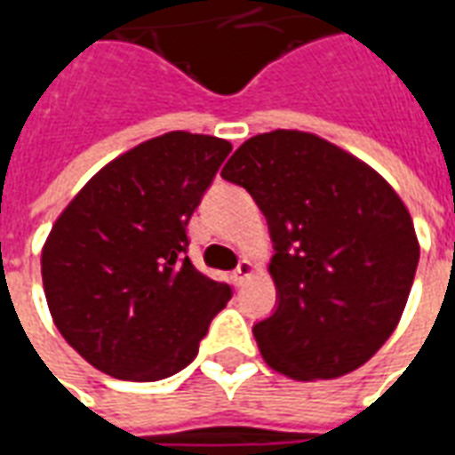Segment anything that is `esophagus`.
<instances>
[{"label":"esophagus","mask_w":455,"mask_h":455,"mask_svg":"<svg viewBox=\"0 0 455 455\" xmlns=\"http://www.w3.org/2000/svg\"><path fill=\"white\" fill-rule=\"evenodd\" d=\"M254 274V264L250 262V259H243V262L237 264V269L233 272V282L235 286H243L250 276Z\"/></svg>","instance_id":"34e87169"}]
</instances>
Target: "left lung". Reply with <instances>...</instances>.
<instances>
[{
    "label": "left lung",
    "mask_w": 455,
    "mask_h": 455,
    "mask_svg": "<svg viewBox=\"0 0 455 455\" xmlns=\"http://www.w3.org/2000/svg\"><path fill=\"white\" fill-rule=\"evenodd\" d=\"M269 225L279 304L254 325L264 363L331 379L375 355L397 328L419 264L407 205L375 169L315 134L247 140L222 169Z\"/></svg>",
    "instance_id": "8db88e82"
}]
</instances>
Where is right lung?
I'll use <instances>...</instances> for the list:
<instances>
[{
	"label": "right lung",
	"mask_w": 455,
	"mask_h": 455,
	"mask_svg": "<svg viewBox=\"0 0 455 455\" xmlns=\"http://www.w3.org/2000/svg\"><path fill=\"white\" fill-rule=\"evenodd\" d=\"M233 144L169 132L124 151L58 215L41 252L53 323L90 365L132 382L198 355L233 289L186 257L188 220Z\"/></svg>",
	"instance_id": "obj_1"
}]
</instances>
